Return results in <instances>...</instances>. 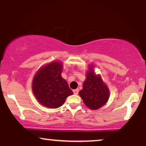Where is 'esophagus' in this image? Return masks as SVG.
Instances as JSON below:
<instances>
[{
	"label": "esophagus",
	"instance_id": "34e87169",
	"mask_svg": "<svg viewBox=\"0 0 146 146\" xmlns=\"http://www.w3.org/2000/svg\"><path fill=\"white\" fill-rule=\"evenodd\" d=\"M73 93H74L75 95H78V93H79V89H78V88H77V89L73 90Z\"/></svg>",
	"mask_w": 146,
	"mask_h": 146
}]
</instances>
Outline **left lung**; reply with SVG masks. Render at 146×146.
Instances as JSON below:
<instances>
[{
	"label": "left lung",
	"mask_w": 146,
	"mask_h": 146,
	"mask_svg": "<svg viewBox=\"0 0 146 146\" xmlns=\"http://www.w3.org/2000/svg\"><path fill=\"white\" fill-rule=\"evenodd\" d=\"M94 64H90L86 73V80L83 83V88L79 92L84 103L91 110L100 108L108 102L110 90L104 82L100 75H96Z\"/></svg>",
	"instance_id": "obj_1"
}]
</instances>
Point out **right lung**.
<instances>
[{
  "label": "right lung",
  "mask_w": 146,
  "mask_h": 146,
  "mask_svg": "<svg viewBox=\"0 0 146 146\" xmlns=\"http://www.w3.org/2000/svg\"><path fill=\"white\" fill-rule=\"evenodd\" d=\"M62 62L54 61L42 66L33 77L32 91L40 104L50 108H59L66 98L73 94L62 78Z\"/></svg>",
  "instance_id": "obj_1"
}]
</instances>
